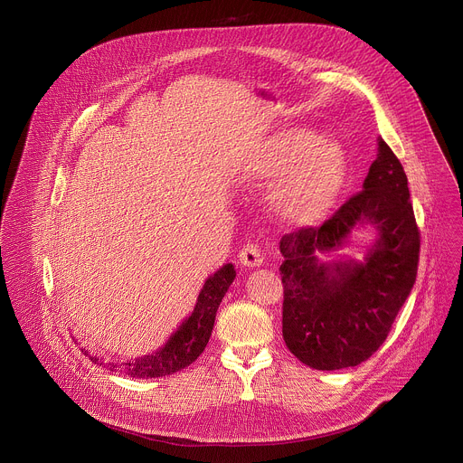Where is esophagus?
I'll list each match as a JSON object with an SVG mask.
<instances>
[{"label": "esophagus", "instance_id": "obj_1", "mask_svg": "<svg viewBox=\"0 0 463 463\" xmlns=\"http://www.w3.org/2000/svg\"><path fill=\"white\" fill-rule=\"evenodd\" d=\"M240 263L243 267H249V269H256V267H261L263 263V256H261V250L258 245L254 243H247L241 252H240Z\"/></svg>", "mask_w": 463, "mask_h": 463}]
</instances>
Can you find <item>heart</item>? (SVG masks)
Returning <instances> with one entry per match:
<instances>
[{
	"label": "heart",
	"instance_id": "obj_1",
	"mask_svg": "<svg viewBox=\"0 0 463 463\" xmlns=\"http://www.w3.org/2000/svg\"><path fill=\"white\" fill-rule=\"evenodd\" d=\"M245 179L261 184L278 179L270 203L286 223L306 227L320 222L345 181L342 146L309 130H282L263 141L245 166Z\"/></svg>",
	"mask_w": 463,
	"mask_h": 463
}]
</instances>
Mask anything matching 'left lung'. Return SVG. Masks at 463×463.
Segmentation results:
<instances>
[{
    "label": "left lung",
    "instance_id": "obj_1",
    "mask_svg": "<svg viewBox=\"0 0 463 463\" xmlns=\"http://www.w3.org/2000/svg\"><path fill=\"white\" fill-rule=\"evenodd\" d=\"M372 222L380 238L365 264H322L358 223ZM279 269L282 338L302 364L317 370L356 367L383 345L417 278L420 232L408 179L392 148L379 139L364 189L320 227H300L280 238Z\"/></svg>",
    "mask_w": 463,
    "mask_h": 463
}]
</instances>
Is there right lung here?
Segmentation results:
<instances>
[{
    "label": "right lung",
    "mask_w": 463,
    "mask_h": 463,
    "mask_svg": "<svg viewBox=\"0 0 463 463\" xmlns=\"http://www.w3.org/2000/svg\"><path fill=\"white\" fill-rule=\"evenodd\" d=\"M236 278V270L232 265L222 267L214 276L205 280L196 306L193 313L181 324V327L172 335L163 349L150 356L137 358L127 364H105L107 369L112 372H125L130 377L150 379V377H163L174 372L189 367L205 349L209 336L213 333L214 318L218 306ZM86 349H82L84 353ZM88 354V353H86ZM96 365H103L93 356H90Z\"/></svg>",
    "instance_id": "right-lung-1"
}]
</instances>
